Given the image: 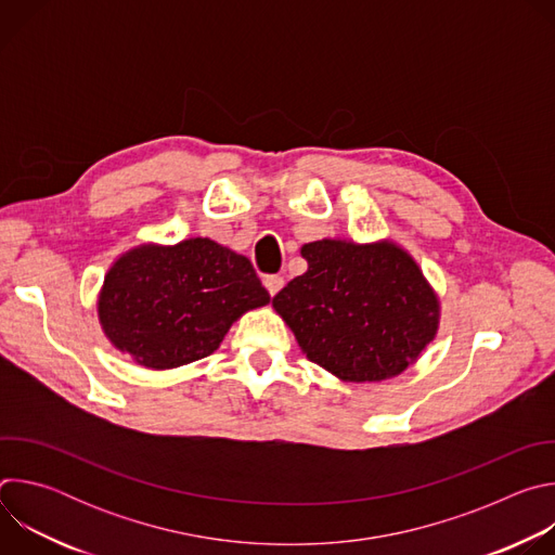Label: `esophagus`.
<instances>
[{
  "instance_id": "34e87169",
  "label": "esophagus",
  "mask_w": 555,
  "mask_h": 555,
  "mask_svg": "<svg viewBox=\"0 0 555 555\" xmlns=\"http://www.w3.org/2000/svg\"><path fill=\"white\" fill-rule=\"evenodd\" d=\"M263 285H266V289L270 292V296H274V294L281 292V287L285 285V281H283V276H279V274H272V276H266Z\"/></svg>"
}]
</instances>
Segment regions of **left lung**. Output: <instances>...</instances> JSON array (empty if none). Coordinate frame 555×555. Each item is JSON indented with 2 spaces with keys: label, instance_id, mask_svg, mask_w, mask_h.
Returning a JSON list of instances; mask_svg holds the SVG:
<instances>
[{
  "label": "left lung",
  "instance_id": "8db88e82",
  "mask_svg": "<svg viewBox=\"0 0 555 555\" xmlns=\"http://www.w3.org/2000/svg\"><path fill=\"white\" fill-rule=\"evenodd\" d=\"M300 257L307 272L272 307L300 351L338 379H390L437 338L439 296L400 244L319 240L305 244Z\"/></svg>",
  "mask_w": 555,
  "mask_h": 555
}]
</instances>
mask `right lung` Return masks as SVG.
Masks as SVG:
<instances>
[{
  "label": "right lung",
  "instance_id": "add662e5",
  "mask_svg": "<svg viewBox=\"0 0 555 555\" xmlns=\"http://www.w3.org/2000/svg\"><path fill=\"white\" fill-rule=\"evenodd\" d=\"M268 302L270 294L244 255L191 236L118 255L96 311L114 349L144 369L169 371L217 351L232 323Z\"/></svg>",
  "mask_w": 555,
  "mask_h": 555
}]
</instances>
